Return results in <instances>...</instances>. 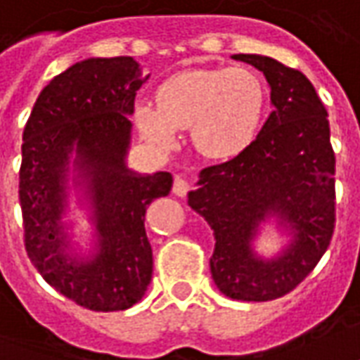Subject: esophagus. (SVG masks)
I'll return each instance as SVG.
<instances>
[{
  "label": "esophagus",
  "mask_w": 360,
  "mask_h": 360,
  "mask_svg": "<svg viewBox=\"0 0 360 360\" xmlns=\"http://www.w3.org/2000/svg\"><path fill=\"white\" fill-rule=\"evenodd\" d=\"M173 193L177 195V197H185L188 193V181L183 177V175H177L175 181H173Z\"/></svg>",
  "instance_id": "esophagus-1"
}]
</instances>
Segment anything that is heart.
I'll use <instances>...</instances> for the list:
<instances>
[{
    "mask_svg": "<svg viewBox=\"0 0 360 360\" xmlns=\"http://www.w3.org/2000/svg\"><path fill=\"white\" fill-rule=\"evenodd\" d=\"M265 109L263 84L245 68L187 70L165 79L155 103H138V128L155 148L173 150L179 130L206 158H232L255 138Z\"/></svg>",
    "mask_w": 360,
    "mask_h": 360,
    "instance_id": "obj_1",
    "label": "heart"
}]
</instances>
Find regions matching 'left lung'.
<instances>
[{
  "label": "left lung",
  "instance_id": "left-lung-1",
  "mask_svg": "<svg viewBox=\"0 0 360 360\" xmlns=\"http://www.w3.org/2000/svg\"><path fill=\"white\" fill-rule=\"evenodd\" d=\"M271 85L269 115L255 140L224 163L200 172L188 205L214 232L210 271L220 292L267 302L302 283L329 248L335 228V154L328 110L310 79L273 58L236 54ZM275 214L293 243L271 262L255 257L258 224Z\"/></svg>",
  "mask_w": 360,
  "mask_h": 360
}]
</instances>
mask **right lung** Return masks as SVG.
Listing matches in <instances>:
<instances>
[{
	"mask_svg": "<svg viewBox=\"0 0 360 360\" xmlns=\"http://www.w3.org/2000/svg\"><path fill=\"white\" fill-rule=\"evenodd\" d=\"M140 68L130 56L89 58L56 75L22 130L19 202L25 250L42 278L93 311L127 310L152 281L146 208L169 195L172 173L136 175L124 165ZM92 183L100 250L89 262L67 253L65 173L69 155Z\"/></svg>",
	"mask_w": 360,
	"mask_h": 360,
	"instance_id": "1",
	"label": "right lung"
}]
</instances>
